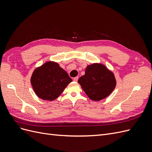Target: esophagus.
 I'll return each mask as SVG.
<instances>
[{
    "label": "esophagus",
    "instance_id": "34e87169",
    "mask_svg": "<svg viewBox=\"0 0 152 152\" xmlns=\"http://www.w3.org/2000/svg\"><path fill=\"white\" fill-rule=\"evenodd\" d=\"M78 79H79V77H74V78H73V81H75V82H77Z\"/></svg>",
    "mask_w": 152,
    "mask_h": 152
}]
</instances>
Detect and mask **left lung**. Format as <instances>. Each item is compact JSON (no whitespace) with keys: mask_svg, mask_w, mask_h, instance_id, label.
Masks as SVG:
<instances>
[{"mask_svg":"<svg viewBox=\"0 0 152 152\" xmlns=\"http://www.w3.org/2000/svg\"><path fill=\"white\" fill-rule=\"evenodd\" d=\"M78 82L88 97L94 101L107 97L116 86L112 72L100 64L87 66L85 75L79 78Z\"/></svg>","mask_w":152,"mask_h":152,"instance_id":"8db88e82","label":"left lung"}]
</instances>
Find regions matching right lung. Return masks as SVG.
Instances as JSON below:
<instances>
[{
    "label": "right lung",
    "mask_w": 152,
    "mask_h": 152,
    "mask_svg": "<svg viewBox=\"0 0 152 152\" xmlns=\"http://www.w3.org/2000/svg\"><path fill=\"white\" fill-rule=\"evenodd\" d=\"M72 81L68 73L54 62L45 63L37 68L31 78L36 94L41 99L49 101L56 99Z\"/></svg>",
    "instance_id": "right-lung-1"
}]
</instances>
